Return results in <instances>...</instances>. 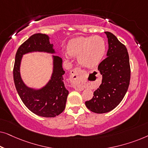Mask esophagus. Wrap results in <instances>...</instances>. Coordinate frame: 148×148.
Segmentation results:
<instances>
[{
	"mask_svg": "<svg viewBox=\"0 0 148 148\" xmlns=\"http://www.w3.org/2000/svg\"><path fill=\"white\" fill-rule=\"evenodd\" d=\"M85 74V71L82 70L80 68H75L71 71L70 73V80L72 84L77 85L83 78ZM77 90H79V88H77Z\"/></svg>",
	"mask_w": 148,
	"mask_h": 148,
	"instance_id": "1",
	"label": "esophagus"
}]
</instances>
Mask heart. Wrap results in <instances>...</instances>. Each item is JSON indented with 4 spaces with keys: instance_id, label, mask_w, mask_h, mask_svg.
Listing matches in <instances>:
<instances>
[{
    "instance_id": "b5f03b06",
    "label": "heart",
    "mask_w": 148,
    "mask_h": 148,
    "mask_svg": "<svg viewBox=\"0 0 148 148\" xmlns=\"http://www.w3.org/2000/svg\"><path fill=\"white\" fill-rule=\"evenodd\" d=\"M70 56L77 57L78 61L87 68H94L102 62L106 52L104 38L99 36L77 37L71 40L66 46ZM68 60V56L64 55Z\"/></svg>"
}]
</instances>
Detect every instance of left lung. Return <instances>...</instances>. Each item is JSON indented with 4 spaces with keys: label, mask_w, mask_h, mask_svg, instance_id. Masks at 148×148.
Wrapping results in <instances>:
<instances>
[{
    "label": "left lung",
    "mask_w": 148,
    "mask_h": 148,
    "mask_svg": "<svg viewBox=\"0 0 148 148\" xmlns=\"http://www.w3.org/2000/svg\"><path fill=\"white\" fill-rule=\"evenodd\" d=\"M108 38L107 57L98 69L102 75V84L86 106L93 112L102 114L116 108L124 98L130 82V64L127 50L114 34L105 32Z\"/></svg>",
    "instance_id": "8db88e82"
}]
</instances>
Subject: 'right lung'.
Masks as SVG:
<instances>
[{"instance_id":"add662e5","label":"right lung","mask_w":148,"mask_h":148,"mask_svg":"<svg viewBox=\"0 0 148 148\" xmlns=\"http://www.w3.org/2000/svg\"><path fill=\"white\" fill-rule=\"evenodd\" d=\"M51 53L53 72L49 82L40 88L27 86L21 75L20 68L23 55L32 52ZM56 54L50 37L42 34H36L28 38L18 48L15 55L13 79L16 90L22 102L30 111L38 116L54 117L63 112L65 108L69 91L64 86L62 59Z\"/></svg>"}]
</instances>
